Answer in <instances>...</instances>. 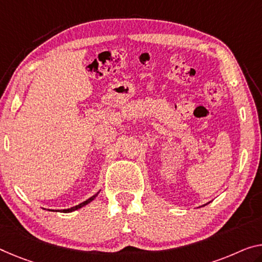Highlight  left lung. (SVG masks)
<instances>
[{
	"mask_svg": "<svg viewBox=\"0 0 262 262\" xmlns=\"http://www.w3.org/2000/svg\"><path fill=\"white\" fill-rule=\"evenodd\" d=\"M208 204V203H207ZM207 204H205V205H207ZM205 205H204V206H205Z\"/></svg>",
	"mask_w": 262,
	"mask_h": 262,
	"instance_id": "left-lung-1",
	"label": "left lung"
}]
</instances>
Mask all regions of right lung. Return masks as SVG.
Here are the masks:
<instances>
[{"label": "right lung", "instance_id": "1", "mask_svg": "<svg viewBox=\"0 0 262 262\" xmlns=\"http://www.w3.org/2000/svg\"><path fill=\"white\" fill-rule=\"evenodd\" d=\"M100 191H98L97 193H96V194H94L91 196V198H89L88 200H85V201H83L82 204H79V205H76V206H74V207H71V208H67V210H58V211H56V212H63V213H70V212H74V211H76V210H79V208H82V207H84L85 206V205H88L89 203H91L92 200H95L96 199V196L98 195V193H99ZM44 210H46V208H44ZM48 211H54L55 212V210H48Z\"/></svg>", "mask_w": 262, "mask_h": 262}]
</instances>
